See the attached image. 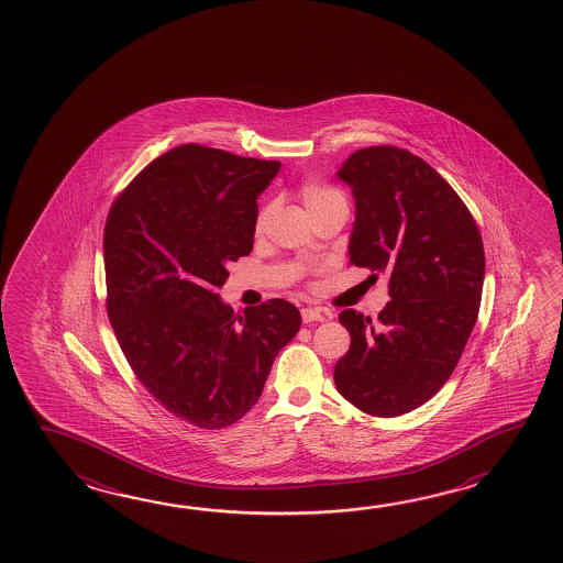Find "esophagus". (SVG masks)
<instances>
[{"mask_svg":"<svg viewBox=\"0 0 563 563\" xmlns=\"http://www.w3.org/2000/svg\"><path fill=\"white\" fill-rule=\"evenodd\" d=\"M301 319H303V323H313V321H323L325 316L318 307H306V309H301Z\"/></svg>","mask_w":563,"mask_h":563,"instance_id":"obj_1","label":"esophagus"}]
</instances>
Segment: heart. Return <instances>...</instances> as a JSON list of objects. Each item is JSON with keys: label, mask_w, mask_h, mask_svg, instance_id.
Returning <instances> with one entry per match:
<instances>
[{"label": "heart", "mask_w": 563, "mask_h": 563, "mask_svg": "<svg viewBox=\"0 0 563 563\" xmlns=\"http://www.w3.org/2000/svg\"><path fill=\"white\" fill-rule=\"evenodd\" d=\"M343 196L339 195L335 188H331L328 185H321L318 180H307L301 186V200L306 205L307 212L318 208V206L328 205L331 200H339ZM264 218H266V210L257 218V225L264 224Z\"/></svg>", "instance_id": "heart-1"}]
</instances>
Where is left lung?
<instances>
[{
    "label": "left lung",
    "instance_id": "left-lung-1",
    "mask_svg": "<svg viewBox=\"0 0 563 563\" xmlns=\"http://www.w3.org/2000/svg\"><path fill=\"white\" fill-rule=\"evenodd\" d=\"M338 176L355 198L349 262L389 277L378 323L345 309L351 347L335 365L345 399L373 417L424 405L449 380L478 319L486 272L481 232L430 164L397 146L351 154Z\"/></svg>",
    "mask_w": 563,
    "mask_h": 563
}]
</instances>
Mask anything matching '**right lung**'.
<instances>
[{"label":"right lung","instance_id":"1","mask_svg":"<svg viewBox=\"0 0 563 563\" xmlns=\"http://www.w3.org/2000/svg\"><path fill=\"white\" fill-rule=\"evenodd\" d=\"M282 164L183 144L158 156L114 200L102 238L107 313L144 389L200 429H222L256 405L301 316L286 299L234 316L216 294L247 256L257 196Z\"/></svg>","mask_w":563,"mask_h":563}]
</instances>
